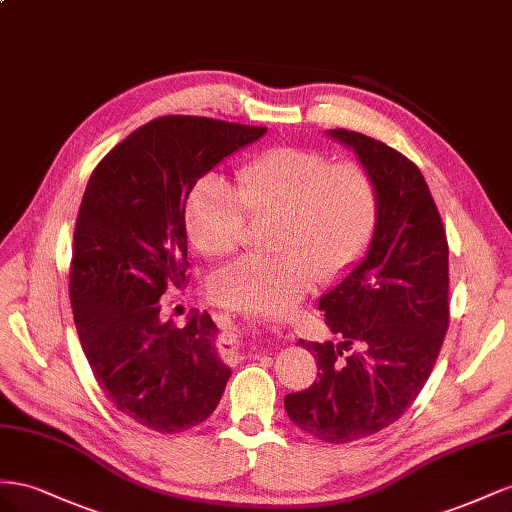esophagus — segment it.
I'll use <instances>...</instances> for the list:
<instances>
[{"label":"esophagus","mask_w":512,"mask_h":512,"mask_svg":"<svg viewBox=\"0 0 512 512\" xmlns=\"http://www.w3.org/2000/svg\"><path fill=\"white\" fill-rule=\"evenodd\" d=\"M236 345H238V347H240V341H238V343H236Z\"/></svg>","instance_id":"esophagus-1"}]
</instances>
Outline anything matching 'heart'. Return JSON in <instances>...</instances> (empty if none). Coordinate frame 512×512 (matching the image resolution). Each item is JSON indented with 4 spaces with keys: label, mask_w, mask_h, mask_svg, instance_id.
Returning a JSON list of instances; mask_svg holds the SVG:
<instances>
[{
    "label": "heart",
    "mask_w": 512,
    "mask_h": 512,
    "mask_svg": "<svg viewBox=\"0 0 512 512\" xmlns=\"http://www.w3.org/2000/svg\"><path fill=\"white\" fill-rule=\"evenodd\" d=\"M236 184L238 193L203 175L184 206L188 238L214 259L236 251L248 218H276L270 248L279 255L244 257L212 279V296L229 309L285 315L317 279H343L367 253L379 191L356 160L330 163L324 152L279 145L242 163Z\"/></svg>",
    "instance_id": "1"
}]
</instances>
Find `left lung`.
Returning a JSON list of instances; mask_svg holds the SVG:
<instances>
[{
  "label": "left lung",
  "mask_w": 512,
  "mask_h": 512,
  "mask_svg": "<svg viewBox=\"0 0 512 512\" xmlns=\"http://www.w3.org/2000/svg\"><path fill=\"white\" fill-rule=\"evenodd\" d=\"M371 171L379 218L360 264L319 300L332 334L298 341L317 360L315 384L285 397L289 420L328 444L386 429L414 403L448 330V240L429 186L410 158L354 130H328ZM358 344L360 353L342 356Z\"/></svg>",
  "instance_id": "1"
}]
</instances>
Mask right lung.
I'll use <instances>...</instances> for the list:
<instances>
[{
    "label": "right lung",
    "instance_id": "add662e5",
    "mask_svg": "<svg viewBox=\"0 0 512 512\" xmlns=\"http://www.w3.org/2000/svg\"><path fill=\"white\" fill-rule=\"evenodd\" d=\"M268 128L163 115L100 160L81 199L70 261V304L100 390L158 433L210 418L231 369L216 352L208 311L186 326L160 317V296L184 287V206L199 178Z\"/></svg>",
    "mask_w": 512,
    "mask_h": 512
}]
</instances>
